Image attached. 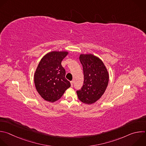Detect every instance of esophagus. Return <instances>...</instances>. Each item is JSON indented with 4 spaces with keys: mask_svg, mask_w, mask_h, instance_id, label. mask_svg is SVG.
I'll use <instances>...</instances> for the list:
<instances>
[{
    "mask_svg": "<svg viewBox=\"0 0 146 146\" xmlns=\"http://www.w3.org/2000/svg\"><path fill=\"white\" fill-rule=\"evenodd\" d=\"M70 84H71V86H73V84H74V82H73V81H70Z\"/></svg>",
    "mask_w": 146,
    "mask_h": 146,
    "instance_id": "obj_1",
    "label": "esophagus"
}]
</instances>
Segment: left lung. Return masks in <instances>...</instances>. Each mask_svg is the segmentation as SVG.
<instances>
[{"label": "left lung", "instance_id": "1", "mask_svg": "<svg viewBox=\"0 0 146 146\" xmlns=\"http://www.w3.org/2000/svg\"><path fill=\"white\" fill-rule=\"evenodd\" d=\"M84 84L77 90L78 99L83 103L92 104L100 99L105 92L109 81L108 70L103 61L93 54H81Z\"/></svg>", "mask_w": 146, "mask_h": 146}]
</instances>
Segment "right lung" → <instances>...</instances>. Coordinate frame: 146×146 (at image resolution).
I'll use <instances>...</instances> for the list:
<instances>
[{"instance_id": "obj_1", "label": "right lung", "mask_w": 146, "mask_h": 146, "mask_svg": "<svg viewBox=\"0 0 146 146\" xmlns=\"http://www.w3.org/2000/svg\"><path fill=\"white\" fill-rule=\"evenodd\" d=\"M68 52H51L40 61L35 72L34 79L36 89L42 98L51 103L59 100L70 86L65 78V70L61 65Z\"/></svg>"}]
</instances>
